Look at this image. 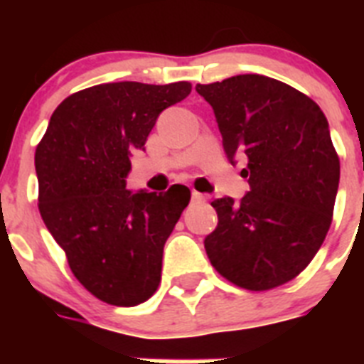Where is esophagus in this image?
<instances>
[{
	"mask_svg": "<svg viewBox=\"0 0 364 364\" xmlns=\"http://www.w3.org/2000/svg\"><path fill=\"white\" fill-rule=\"evenodd\" d=\"M191 200H193V202H204L205 197H204V195H202V193L193 191V193H191Z\"/></svg>",
	"mask_w": 364,
	"mask_h": 364,
	"instance_id": "1",
	"label": "esophagus"
}]
</instances>
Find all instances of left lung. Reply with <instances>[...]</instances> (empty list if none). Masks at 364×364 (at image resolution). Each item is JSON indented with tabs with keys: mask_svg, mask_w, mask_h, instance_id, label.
Masks as SVG:
<instances>
[{
	"mask_svg": "<svg viewBox=\"0 0 364 364\" xmlns=\"http://www.w3.org/2000/svg\"><path fill=\"white\" fill-rule=\"evenodd\" d=\"M213 107L224 151L246 154L250 193L211 202L218 215L204 240L222 277L252 291L290 282L306 268L332 224L339 154L326 117L301 91L262 74L198 83Z\"/></svg>",
	"mask_w": 364,
	"mask_h": 364,
	"instance_id": "left-lung-1",
	"label": "left lung"
}]
</instances>
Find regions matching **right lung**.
I'll use <instances>...</instances> for the list:
<instances>
[{"label": "right lung", "mask_w": 364, "mask_h": 364, "mask_svg": "<svg viewBox=\"0 0 364 364\" xmlns=\"http://www.w3.org/2000/svg\"><path fill=\"white\" fill-rule=\"evenodd\" d=\"M189 92V82L89 87L58 105L36 147L45 226L80 284L112 306H136L156 291L164 244L191 198L178 184L159 195L125 189L131 151Z\"/></svg>", "instance_id": "1"}]
</instances>
